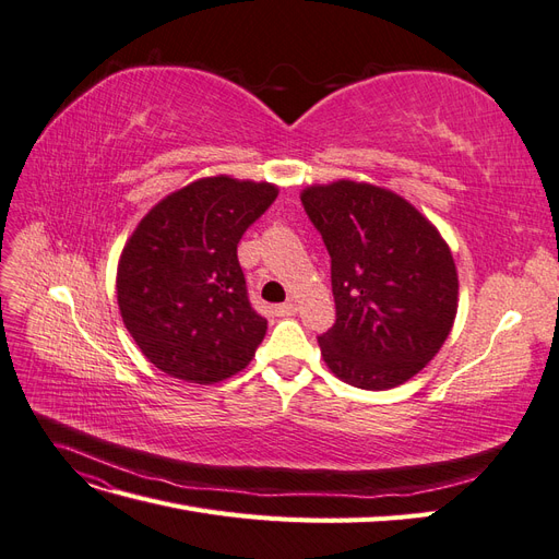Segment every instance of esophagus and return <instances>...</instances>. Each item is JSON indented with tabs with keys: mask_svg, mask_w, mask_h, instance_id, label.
<instances>
[{
	"mask_svg": "<svg viewBox=\"0 0 559 559\" xmlns=\"http://www.w3.org/2000/svg\"><path fill=\"white\" fill-rule=\"evenodd\" d=\"M275 314L277 317H294L296 314V302H282V306L275 308Z\"/></svg>",
	"mask_w": 559,
	"mask_h": 559,
	"instance_id": "34e87169",
	"label": "esophagus"
}]
</instances>
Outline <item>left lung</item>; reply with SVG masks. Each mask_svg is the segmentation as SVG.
<instances>
[{"instance_id": "1", "label": "left lung", "mask_w": 559, "mask_h": 559, "mask_svg": "<svg viewBox=\"0 0 559 559\" xmlns=\"http://www.w3.org/2000/svg\"><path fill=\"white\" fill-rule=\"evenodd\" d=\"M331 257L335 324L317 341L335 378L392 389L425 368L454 324V259L408 200L349 179L300 193Z\"/></svg>"}]
</instances>
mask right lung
<instances>
[{
	"label": "right lung",
	"mask_w": 559,
	"mask_h": 559,
	"mask_svg": "<svg viewBox=\"0 0 559 559\" xmlns=\"http://www.w3.org/2000/svg\"><path fill=\"white\" fill-rule=\"evenodd\" d=\"M275 198L273 183L205 177L163 198L130 235L118 308L163 373L214 384L251 361L267 321L249 302L238 242Z\"/></svg>",
	"instance_id": "1"
}]
</instances>
